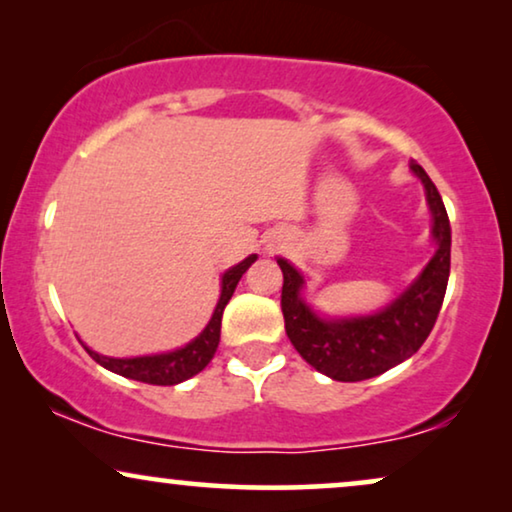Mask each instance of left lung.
<instances>
[{
    "label": "left lung",
    "mask_w": 512,
    "mask_h": 512,
    "mask_svg": "<svg viewBox=\"0 0 512 512\" xmlns=\"http://www.w3.org/2000/svg\"><path fill=\"white\" fill-rule=\"evenodd\" d=\"M419 177L431 210L433 257L421 274L384 309L365 316H320L304 299L306 278L285 257H276L283 271L281 309L292 346L311 367L335 381H363L384 374L414 356L431 335L449 281L452 229L438 189L419 163H410Z\"/></svg>",
    "instance_id": "left-lung-1"
}]
</instances>
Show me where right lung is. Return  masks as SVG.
<instances>
[{
    "label": "right lung",
    "mask_w": 512,
    "mask_h": 512,
    "mask_svg": "<svg viewBox=\"0 0 512 512\" xmlns=\"http://www.w3.org/2000/svg\"><path fill=\"white\" fill-rule=\"evenodd\" d=\"M257 260V255H248L243 262L234 264L227 269L220 278V299H217L213 316H210L208 325L199 332V337H194L192 342L180 346V349L166 351V353H152V356H135V358H112L102 356V353L88 349L95 363L105 367V370L121 374L126 379L142 381V384H156V386H175L180 381H187L194 374H199L210 360H213L217 344H220V330H222V313L224 306L229 304L231 295H234L238 281L245 271L250 269V264Z\"/></svg>",
    "instance_id": "1"
}]
</instances>
